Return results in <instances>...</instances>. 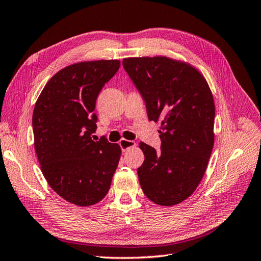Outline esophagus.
<instances>
[{
  "mask_svg": "<svg viewBox=\"0 0 261 261\" xmlns=\"http://www.w3.org/2000/svg\"><path fill=\"white\" fill-rule=\"evenodd\" d=\"M119 145L121 146V150L123 151V152H125V151H128V150H130V149H132V148H135L136 146V142L135 141H131V140H126V139H121L119 141Z\"/></svg>",
  "mask_w": 261,
  "mask_h": 261,
  "instance_id": "34e87169",
  "label": "esophagus"
}]
</instances>
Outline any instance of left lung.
<instances>
[{"label": "left lung", "instance_id": "left-lung-1", "mask_svg": "<svg viewBox=\"0 0 261 261\" xmlns=\"http://www.w3.org/2000/svg\"><path fill=\"white\" fill-rule=\"evenodd\" d=\"M143 97L150 121L160 122L161 151L140 142L138 169L145 196L161 206L190 197L202 181L214 146L215 103L205 77L191 64L166 56L123 59Z\"/></svg>", "mask_w": 261, "mask_h": 261}]
</instances>
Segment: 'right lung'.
<instances>
[{"mask_svg":"<svg viewBox=\"0 0 261 261\" xmlns=\"http://www.w3.org/2000/svg\"><path fill=\"white\" fill-rule=\"evenodd\" d=\"M119 67L118 59L65 67L45 85L33 111L43 175L59 196L77 206L95 205L107 195L121 156L119 144L91 139L97 97Z\"/></svg>","mask_w":261,"mask_h":261,"instance_id":"1","label":"right lung"}]
</instances>
